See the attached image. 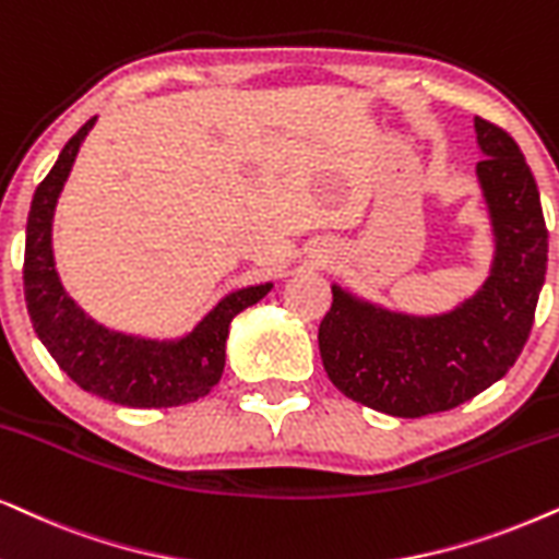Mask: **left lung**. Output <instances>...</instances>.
Masks as SVG:
<instances>
[{"label": "left lung", "mask_w": 559, "mask_h": 559, "mask_svg": "<svg viewBox=\"0 0 559 559\" xmlns=\"http://www.w3.org/2000/svg\"><path fill=\"white\" fill-rule=\"evenodd\" d=\"M492 262L473 295L441 313H405L333 282L318 329L325 374L346 397L397 418L473 401L513 367L534 323L547 272L539 190L516 141L475 118Z\"/></svg>", "instance_id": "obj_1"}]
</instances>
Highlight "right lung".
I'll return each instance as SVG.
<instances>
[{
  "instance_id": "right-lung-1",
  "label": "right lung",
  "mask_w": 559,
  "mask_h": 559,
  "mask_svg": "<svg viewBox=\"0 0 559 559\" xmlns=\"http://www.w3.org/2000/svg\"><path fill=\"white\" fill-rule=\"evenodd\" d=\"M97 118L86 120L33 194L25 230V300L43 346L86 393L128 408H171L205 397L226 367L230 321L274 287L249 285L223 295L182 336L151 338L94 321L67 293L56 270L53 215L71 166Z\"/></svg>"
}]
</instances>
